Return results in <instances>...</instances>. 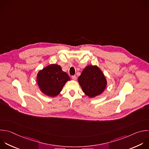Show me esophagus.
I'll return each instance as SVG.
<instances>
[{
    "instance_id": "1",
    "label": "esophagus",
    "mask_w": 149,
    "mask_h": 149,
    "mask_svg": "<svg viewBox=\"0 0 149 149\" xmlns=\"http://www.w3.org/2000/svg\"><path fill=\"white\" fill-rule=\"evenodd\" d=\"M71 78H72V79L73 80H76V79H77L76 75H72V76L71 77Z\"/></svg>"
}]
</instances>
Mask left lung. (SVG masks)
<instances>
[{
  "label": "left lung",
  "instance_id": "obj_1",
  "mask_svg": "<svg viewBox=\"0 0 149 149\" xmlns=\"http://www.w3.org/2000/svg\"><path fill=\"white\" fill-rule=\"evenodd\" d=\"M78 81L84 93L91 98L100 95L107 86V78L97 65H87L78 77Z\"/></svg>",
  "mask_w": 149,
  "mask_h": 149
}]
</instances>
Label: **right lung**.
<instances>
[{
	"instance_id": "obj_1",
	"label": "right lung",
	"mask_w": 149,
	"mask_h": 149,
	"mask_svg": "<svg viewBox=\"0 0 149 149\" xmlns=\"http://www.w3.org/2000/svg\"><path fill=\"white\" fill-rule=\"evenodd\" d=\"M71 79L58 64H52L40 70L37 75V82L42 93L55 97L60 94L66 82Z\"/></svg>"
}]
</instances>
